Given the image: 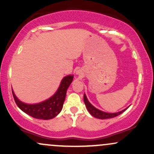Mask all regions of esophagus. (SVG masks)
<instances>
[{"label":"esophagus","mask_w":154,"mask_h":154,"mask_svg":"<svg viewBox=\"0 0 154 154\" xmlns=\"http://www.w3.org/2000/svg\"><path fill=\"white\" fill-rule=\"evenodd\" d=\"M76 75H78L79 77H81V76H82V72H81V70H77V71L76 72Z\"/></svg>","instance_id":"1"}]
</instances>
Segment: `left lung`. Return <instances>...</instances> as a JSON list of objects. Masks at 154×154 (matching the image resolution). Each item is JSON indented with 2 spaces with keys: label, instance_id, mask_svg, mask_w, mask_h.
Segmentation results:
<instances>
[{
  "label": "left lung",
  "instance_id": "obj_1",
  "mask_svg": "<svg viewBox=\"0 0 154 154\" xmlns=\"http://www.w3.org/2000/svg\"><path fill=\"white\" fill-rule=\"evenodd\" d=\"M84 102L86 106V108H87L88 112H89L93 116L97 118V119H110V118L115 117V116L119 115V114H121L122 113H123L124 111L126 110V109L129 107V106L127 107L126 109H123V110L120 111L119 112H115V113L105 112V111L99 110V109H98L97 108H95L94 106L92 105V104L90 103L89 100H88L87 96H86V95L85 94V93H84Z\"/></svg>",
  "mask_w": 154,
  "mask_h": 154
}]
</instances>
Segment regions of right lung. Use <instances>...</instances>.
<instances>
[{"instance_id": "1", "label": "right lung", "mask_w": 154, "mask_h": 154, "mask_svg": "<svg viewBox=\"0 0 154 154\" xmlns=\"http://www.w3.org/2000/svg\"><path fill=\"white\" fill-rule=\"evenodd\" d=\"M73 75L65 76L61 79L59 87L56 93L49 98L40 103H24L16 96L13 89H12V93L17 105L24 113L36 119L44 120L51 119L56 117L61 112L66 98V91L73 80Z\"/></svg>"}]
</instances>
